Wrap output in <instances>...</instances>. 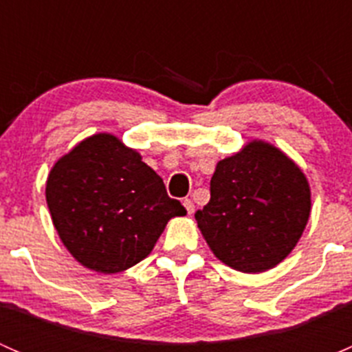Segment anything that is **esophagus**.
Wrapping results in <instances>:
<instances>
[{
	"label": "esophagus",
	"mask_w": 352,
	"mask_h": 352,
	"mask_svg": "<svg viewBox=\"0 0 352 352\" xmlns=\"http://www.w3.org/2000/svg\"><path fill=\"white\" fill-rule=\"evenodd\" d=\"M182 204H184V208H186L187 214H192L194 209H196V206H194V202L190 201L189 197H186V199H184V201H182Z\"/></svg>",
	"instance_id": "1"
}]
</instances>
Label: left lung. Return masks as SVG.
<instances>
[{
	"label": "left lung",
	"mask_w": 352,
	"mask_h": 352,
	"mask_svg": "<svg viewBox=\"0 0 352 352\" xmlns=\"http://www.w3.org/2000/svg\"><path fill=\"white\" fill-rule=\"evenodd\" d=\"M310 206L303 172L278 148L252 141L216 165L211 199L196 219L219 261L236 271L262 272L293 250Z\"/></svg>",
	"instance_id": "obj_1"
}]
</instances>
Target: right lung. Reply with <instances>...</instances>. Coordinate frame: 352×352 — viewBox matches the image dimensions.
Masks as SVG:
<instances>
[{
	"instance_id": "1",
	"label": "right lung",
	"mask_w": 352,
	"mask_h": 352,
	"mask_svg": "<svg viewBox=\"0 0 352 352\" xmlns=\"http://www.w3.org/2000/svg\"><path fill=\"white\" fill-rule=\"evenodd\" d=\"M45 199L71 255L104 274L143 261L168 219L186 214L162 177L112 134H95L63 156L49 173Z\"/></svg>"
}]
</instances>
